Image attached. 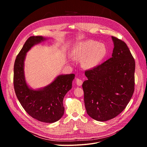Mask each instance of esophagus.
Wrapping results in <instances>:
<instances>
[{
    "label": "esophagus",
    "instance_id": "esophagus-1",
    "mask_svg": "<svg viewBox=\"0 0 147 147\" xmlns=\"http://www.w3.org/2000/svg\"><path fill=\"white\" fill-rule=\"evenodd\" d=\"M76 82L77 86H81L82 85V81L81 79H80V78H76Z\"/></svg>",
    "mask_w": 147,
    "mask_h": 147
}]
</instances>
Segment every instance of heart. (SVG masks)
Returning <instances> with one entry per match:
<instances>
[{"label":"heart","instance_id":"obj_1","mask_svg":"<svg viewBox=\"0 0 147 147\" xmlns=\"http://www.w3.org/2000/svg\"><path fill=\"white\" fill-rule=\"evenodd\" d=\"M107 48L103 44L93 40L81 42L75 45L71 51L74 59H81V65L86 69H92L102 61L107 55Z\"/></svg>","mask_w":147,"mask_h":147}]
</instances>
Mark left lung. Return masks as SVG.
<instances>
[{
  "label": "left lung",
  "mask_w": 147,
  "mask_h": 147,
  "mask_svg": "<svg viewBox=\"0 0 147 147\" xmlns=\"http://www.w3.org/2000/svg\"><path fill=\"white\" fill-rule=\"evenodd\" d=\"M112 57L87 70L84 81V103L87 114L105 121L119 115L127 105L134 91L135 60L124 41L112 36Z\"/></svg>",
  "instance_id": "1"
}]
</instances>
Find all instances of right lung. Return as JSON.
I'll return each instance as SVG.
<instances>
[{"mask_svg":"<svg viewBox=\"0 0 147 147\" xmlns=\"http://www.w3.org/2000/svg\"><path fill=\"white\" fill-rule=\"evenodd\" d=\"M46 39L42 36H32L26 40L14 62L13 83L17 98L27 113L37 120L51 123L59 120L64 114L63 100L72 88L75 75H59L50 84L38 90L28 87L24 70L27 52Z\"/></svg>","mask_w":147,"mask_h":147,"instance_id":"add662e5","label":"right lung"}]
</instances>
